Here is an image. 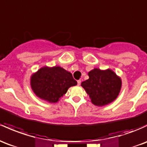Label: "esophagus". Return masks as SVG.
Here are the masks:
<instances>
[{
    "mask_svg": "<svg viewBox=\"0 0 147 147\" xmlns=\"http://www.w3.org/2000/svg\"><path fill=\"white\" fill-rule=\"evenodd\" d=\"M81 80H78V81H77V85H78V86H80V84H81Z\"/></svg>",
    "mask_w": 147,
    "mask_h": 147,
    "instance_id": "esophagus-1",
    "label": "esophagus"
}]
</instances>
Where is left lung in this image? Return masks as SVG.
<instances>
[{
    "label": "left lung",
    "mask_w": 147,
    "mask_h": 147,
    "mask_svg": "<svg viewBox=\"0 0 147 147\" xmlns=\"http://www.w3.org/2000/svg\"><path fill=\"white\" fill-rule=\"evenodd\" d=\"M89 79L82 83V86L97 106L112 102L118 96L121 81L111 70H100L95 68L88 72Z\"/></svg>",
    "instance_id": "obj_1"
}]
</instances>
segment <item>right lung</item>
<instances>
[{
	"mask_svg": "<svg viewBox=\"0 0 147 147\" xmlns=\"http://www.w3.org/2000/svg\"><path fill=\"white\" fill-rule=\"evenodd\" d=\"M70 72L62 67H44L31 77V87L38 97L50 102H56L68 88L77 85Z\"/></svg>",
	"mask_w": 147,
	"mask_h": 147,
	"instance_id": "obj_1",
	"label": "right lung"
}]
</instances>
